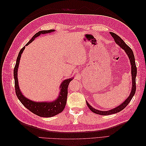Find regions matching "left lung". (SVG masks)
I'll return each instance as SVG.
<instances>
[{
    "instance_id": "obj_1",
    "label": "left lung",
    "mask_w": 146,
    "mask_h": 146,
    "mask_svg": "<svg viewBox=\"0 0 146 146\" xmlns=\"http://www.w3.org/2000/svg\"><path fill=\"white\" fill-rule=\"evenodd\" d=\"M112 37L114 38V41L116 42V44L120 46L123 50L126 52L127 55L129 56L130 59V64L131 66V80H132V88H131V91L130 92V94L129 95V98H128L122 104H121L120 105H119L118 107H116L115 108H113L112 110H108V111H100V110H98L94 108H92L91 106L88 104V102H86V104L88 105V108H89L91 111L96 114H100V115H109V114H112L114 113H119V111H122V110L124 109L127 105L129 104L130 102L131 101V99L133 98V96L135 94L136 92V76L137 74V69L135 64V56L133 55V52L132 50L130 48L129 46H128L124 42L122 39L119 37L118 35H117L116 33H114L113 32L110 33Z\"/></svg>"
}]
</instances>
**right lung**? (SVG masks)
I'll return each mask as SVG.
<instances>
[{
  "instance_id": "1",
  "label": "right lung",
  "mask_w": 146,
  "mask_h": 146,
  "mask_svg": "<svg viewBox=\"0 0 146 146\" xmlns=\"http://www.w3.org/2000/svg\"><path fill=\"white\" fill-rule=\"evenodd\" d=\"M54 30H42L40 32H38L35 34L32 38L30 39L29 42L25 46H27L30 43L32 42L35 38L38 37L41 34H46L48 33H50L54 32ZM25 47L24 46L20 50L18 56L16 60V63L14 68V78H15V91L16 94L17 98L20 100L21 102L23 104L25 108H27L29 110L33 113L35 114L36 115L44 117H49L56 115L61 112L63 111L64 110L66 104V100H67V96H68V87L70 82L72 80V78L66 79L64 80L60 85V92L58 96V98H57L55 101L52 102H36L29 99H27L24 95L22 94L20 91L19 85H18V79H17V69H18L19 61L21 59V54H23L24 50Z\"/></svg>"
}]
</instances>
